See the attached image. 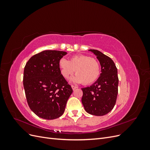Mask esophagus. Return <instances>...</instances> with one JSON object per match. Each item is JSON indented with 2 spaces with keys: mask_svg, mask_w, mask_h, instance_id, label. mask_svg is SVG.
Wrapping results in <instances>:
<instances>
[{
  "mask_svg": "<svg viewBox=\"0 0 150 150\" xmlns=\"http://www.w3.org/2000/svg\"><path fill=\"white\" fill-rule=\"evenodd\" d=\"M71 87H72V89L73 90H74V89H76L77 88V86H74V85H71Z\"/></svg>",
  "mask_w": 150,
  "mask_h": 150,
  "instance_id": "1",
  "label": "esophagus"
}]
</instances>
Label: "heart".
Wrapping results in <instances>:
<instances>
[{
	"instance_id": "heart-1",
	"label": "heart",
	"mask_w": 150,
	"mask_h": 150,
	"mask_svg": "<svg viewBox=\"0 0 150 150\" xmlns=\"http://www.w3.org/2000/svg\"><path fill=\"white\" fill-rule=\"evenodd\" d=\"M61 73L65 79L69 78L75 72V83L88 85L97 80L100 74L99 63L91 57L86 55L72 56L70 61L61 58L59 62Z\"/></svg>"
}]
</instances>
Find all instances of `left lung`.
<instances>
[{
    "instance_id": "obj_1",
    "label": "left lung",
    "mask_w": 150,
    "mask_h": 150,
    "mask_svg": "<svg viewBox=\"0 0 150 150\" xmlns=\"http://www.w3.org/2000/svg\"><path fill=\"white\" fill-rule=\"evenodd\" d=\"M101 66L98 79L89 87L82 88V103L86 111L95 116H103L114 108L118 93V76L115 62L98 50L90 49Z\"/></svg>"
}]
</instances>
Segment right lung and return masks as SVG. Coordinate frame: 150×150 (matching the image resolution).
<instances>
[{"label":"right lung","mask_w":150,"mask_h":150,"mask_svg":"<svg viewBox=\"0 0 150 150\" xmlns=\"http://www.w3.org/2000/svg\"><path fill=\"white\" fill-rule=\"evenodd\" d=\"M66 52L47 50L35 54L26 63L23 85L30 110L45 120H54L64 112L72 93L61 73L59 62Z\"/></svg>","instance_id":"add662e5"}]
</instances>
